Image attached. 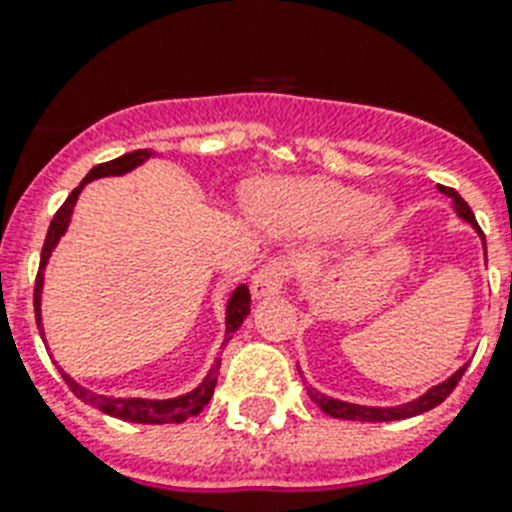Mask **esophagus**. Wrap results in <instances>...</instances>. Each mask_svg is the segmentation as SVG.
<instances>
[{"label":"esophagus","instance_id":"1","mask_svg":"<svg viewBox=\"0 0 512 512\" xmlns=\"http://www.w3.org/2000/svg\"><path fill=\"white\" fill-rule=\"evenodd\" d=\"M286 273H289V268H286L284 260H270V263H265L263 268L252 276V297L265 299L278 294V289H281L286 281Z\"/></svg>","mask_w":512,"mask_h":512}]
</instances>
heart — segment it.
Wrapping results in <instances>:
<instances>
[{
  "instance_id": "heart-1",
  "label": "heart",
  "mask_w": 512,
  "mask_h": 512,
  "mask_svg": "<svg viewBox=\"0 0 512 512\" xmlns=\"http://www.w3.org/2000/svg\"><path fill=\"white\" fill-rule=\"evenodd\" d=\"M257 213L299 234H328L347 226L360 242L381 234L392 220V207L334 181L270 186L257 199Z\"/></svg>"
}]
</instances>
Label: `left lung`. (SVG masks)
<instances>
[{
  "instance_id": "left-lung-1",
  "label": "left lung",
  "mask_w": 512,
  "mask_h": 512,
  "mask_svg": "<svg viewBox=\"0 0 512 512\" xmlns=\"http://www.w3.org/2000/svg\"><path fill=\"white\" fill-rule=\"evenodd\" d=\"M442 194L452 199V210L465 220V223H471L473 231L481 236V247H484V255H486V242H484V234H481L479 223L473 218L471 207L460 197L455 189H447V186H439ZM465 368H458V371L452 373L450 378H444L442 384L431 386L429 392H423L421 397H415L410 402H402V405H392V407H373V405H357V402H344V400H336V397H328V394L318 392V389H310L307 386V394H310V400L315 405L321 407L323 413L331 415V418H342V421H365V423H386V421H405V418H413V415H421L426 410H434L436 405H442L447 397L452 394V389L458 386V381L463 378Z\"/></svg>"
}]
</instances>
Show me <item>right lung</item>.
<instances>
[{
  "label": "right lung",
  "instance_id": "obj_1",
  "mask_svg": "<svg viewBox=\"0 0 512 512\" xmlns=\"http://www.w3.org/2000/svg\"><path fill=\"white\" fill-rule=\"evenodd\" d=\"M149 157H155L152 149H136V152H128L123 157H115L110 162H102L97 168H91L86 173L81 184L70 191V197L65 199V205L57 210V215L49 223L47 239H44V247H41V263H39V276H36V286H33V310H36V326L41 328V339H44V326H41V292H44V268H47L49 257H52L54 247L62 239V234L68 231L70 218H73V207L78 202V194L83 191V186L94 181V178H107V176H126L134 168L144 165ZM249 315V289L244 284H239L231 292L226 302V339H231L236 328L242 326L244 318ZM220 371V357H215L213 368L207 371V376L202 378V384L194 386L191 392L178 394V397H170V400H147V397H107V394H97L81 386L73 376L62 371V378L65 384L70 386V392L76 394L78 400H83L86 405H94L102 413L112 415V418H120V421H131V423H184L189 421L191 415L202 413V407L210 402L215 392V381H218Z\"/></svg>",
  "mask_w": 512,
  "mask_h": 512
}]
</instances>
